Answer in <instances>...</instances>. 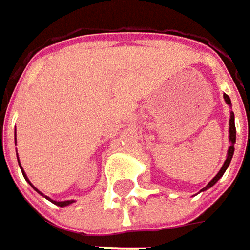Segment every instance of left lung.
<instances>
[{
  "label": "left lung",
  "instance_id": "1",
  "mask_svg": "<svg viewBox=\"0 0 250 250\" xmlns=\"http://www.w3.org/2000/svg\"><path fill=\"white\" fill-rule=\"evenodd\" d=\"M224 99H226L227 104H229L231 105V100H229V97L224 94ZM236 139V130H235V121H234V112H231V118H229V142H231V146H229V149H228V156H227V160L224 161V164H223V167L221 169L218 171V174H217L216 177L213 178L208 184H207L206 188H203V190H206L208 188H211L214 184H216L217 181L220 179V178L223 177V174L226 172V169L229 166V163H231V159H232V156H234V143H235Z\"/></svg>",
  "mask_w": 250,
  "mask_h": 250
}]
</instances>
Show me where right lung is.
Instances as JSON below:
<instances>
[{"label": "right lung", "mask_w": 250, "mask_h": 250, "mask_svg": "<svg viewBox=\"0 0 250 250\" xmlns=\"http://www.w3.org/2000/svg\"><path fill=\"white\" fill-rule=\"evenodd\" d=\"M19 166H21V164H19ZM21 169H22V168H21ZM22 174H23V177L26 178V175H24V172H23V169H22ZM26 179H27V178H26ZM27 182H29V179H27ZM29 184H30V182H29ZM30 185H32V184H30ZM32 187H33V185H32ZM34 189H36V188H34ZM36 190H37V189H36ZM37 192H39V190H37ZM39 193H42V192H39ZM42 195H43V193H42ZM45 197H47V196H45ZM47 199H48V197H47ZM51 202H53V200H51ZM53 203H55L57 206L63 207V206H68V205L73 203V200H65V202H53Z\"/></svg>", "instance_id": "add662e5"}]
</instances>
